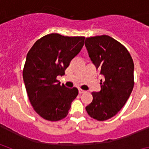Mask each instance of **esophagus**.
<instances>
[{
	"mask_svg": "<svg viewBox=\"0 0 149 149\" xmlns=\"http://www.w3.org/2000/svg\"><path fill=\"white\" fill-rule=\"evenodd\" d=\"M84 93H85V91L83 90L82 89H79V94H82Z\"/></svg>",
	"mask_w": 149,
	"mask_h": 149,
	"instance_id": "34e87169",
	"label": "esophagus"
}]
</instances>
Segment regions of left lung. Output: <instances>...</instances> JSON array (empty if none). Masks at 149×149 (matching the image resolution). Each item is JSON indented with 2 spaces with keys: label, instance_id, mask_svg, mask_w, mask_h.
<instances>
[{
  "label": "left lung",
  "instance_id": "1",
  "mask_svg": "<svg viewBox=\"0 0 149 149\" xmlns=\"http://www.w3.org/2000/svg\"><path fill=\"white\" fill-rule=\"evenodd\" d=\"M85 46L91 60L104 75L99 93H92L86 107L89 116L98 121L110 119L122 108L134 85V61L122 44L109 36L88 37Z\"/></svg>",
  "mask_w": 149,
  "mask_h": 149
}]
</instances>
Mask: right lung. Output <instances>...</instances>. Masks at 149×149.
Wrapping results in <instances>:
<instances>
[{
	"label": "right lung",
	"mask_w": 149,
	"mask_h": 149,
	"mask_svg": "<svg viewBox=\"0 0 149 149\" xmlns=\"http://www.w3.org/2000/svg\"><path fill=\"white\" fill-rule=\"evenodd\" d=\"M84 39V36L48 34L38 39L27 53L24 82L33 110L46 120L64 119L78 95L77 88L61 85L56 77L65 74L71 60L83 48Z\"/></svg>",
	"instance_id": "obj_1"
}]
</instances>
